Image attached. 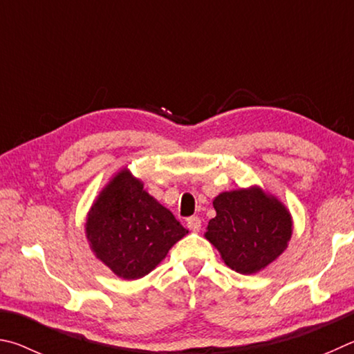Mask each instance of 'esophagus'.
<instances>
[{
    "mask_svg": "<svg viewBox=\"0 0 354 354\" xmlns=\"http://www.w3.org/2000/svg\"><path fill=\"white\" fill-rule=\"evenodd\" d=\"M187 225L191 232H199L202 222L199 218H197V216H191V218L187 219Z\"/></svg>",
    "mask_w": 354,
    "mask_h": 354,
    "instance_id": "obj_1",
    "label": "esophagus"
}]
</instances>
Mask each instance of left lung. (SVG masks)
Segmentation results:
<instances>
[{
	"label": "left lung",
	"instance_id": "8db88e82",
	"mask_svg": "<svg viewBox=\"0 0 354 354\" xmlns=\"http://www.w3.org/2000/svg\"><path fill=\"white\" fill-rule=\"evenodd\" d=\"M216 218L205 238L239 274H257L286 250L292 236L288 208L259 187L221 193L213 201Z\"/></svg>",
	"mask_w": 354,
	"mask_h": 354
}]
</instances>
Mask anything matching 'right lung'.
Here are the masks:
<instances>
[{"label": "right lung", "mask_w": 354, "mask_h": 354, "mask_svg": "<svg viewBox=\"0 0 354 354\" xmlns=\"http://www.w3.org/2000/svg\"><path fill=\"white\" fill-rule=\"evenodd\" d=\"M86 239L97 259L124 280H138L188 233L169 209L142 189L129 169L111 178L93 203Z\"/></svg>", "instance_id": "obj_1"}]
</instances>
